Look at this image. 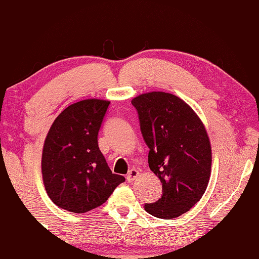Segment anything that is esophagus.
<instances>
[{
	"label": "esophagus",
	"mask_w": 259,
	"mask_h": 259,
	"mask_svg": "<svg viewBox=\"0 0 259 259\" xmlns=\"http://www.w3.org/2000/svg\"><path fill=\"white\" fill-rule=\"evenodd\" d=\"M139 171L137 169H131L130 171L128 172V176H126V181H128L129 183H131V182H134L135 179H137L138 177H139Z\"/></svg>",
	"instance_id": "1"
}]
</instances>
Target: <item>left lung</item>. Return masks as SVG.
Instances as JSON below:
<instances>
[{
  "label": "left lung",
  "instance_id": "left-lung-1",
  "mask_svg": "<svg viewBox=\"0 0 259 259\" xmlns=\"http://www.w3.org/2000/svg\"><path fill=\"white\" fill-rule=\"evenodd\" d=\"M140 130L150 148L148 165L162 183V196L146 203L152 216L171 219L188 211L202 198L211 174V145L207 130L183 99L163 91L131 100Z\"/></svg>",
  "mask_w": 259,
  "mask_h": 259
}]
</instances>
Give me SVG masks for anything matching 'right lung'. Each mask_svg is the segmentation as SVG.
<instances>
[{"mask_svg": "<svg viewBox=\"0 0 259 259\" xmlns=\"http://www.w3.org/2000/svg\"><path fill=\"white\" fill-rule=\"evenodd\" d=\"M108 100L84 99L65 108L50 126L42 151V178L52 202L83 213L106 202L125 181L113 174L98 147Z\"/></svg>", "mask_w": 259, "mask_h": 259, "instance_id": "right-lung-1", "label": "right lung"}]
</instances>
